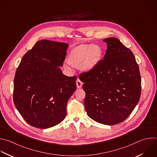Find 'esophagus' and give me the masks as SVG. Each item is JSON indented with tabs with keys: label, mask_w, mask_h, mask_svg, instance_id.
Segmentation results:
<instances>
[{
	"label": "esophagus",
	"mask_w": 157,
	"mask_h": 157,
	"mask_svg": "<svg viewBox=\"0 0 157 157\" xmlns=\"http://www.w3.org/2000/svg\"><path fill=\"white\" fill-rule=\"evenodd\" d=\"M76 83V86H77V87H78V89L81 88V87H82V84H83V83H82L79 79H77Z\"/></svg>",
	"instance_id": "1"
}]
</instances>
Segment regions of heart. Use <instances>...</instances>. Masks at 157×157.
I'll return each instance as SVG.
<instances>
[{
  "instance_id": "b5f03b06",
  "label": "heart",
  "mask_w": 157,
  "mask_h": 157,
  "mask_svg": "<svg viewBox=\"0 0 157 157\" xmlns=\"http://www.w3.org/2000/svg\"><path fill=\"white\" fill-rule=\"evenodd\" d=\"M101 54L100 47L97 45L80 44L71 50L67 62L71 67L79 68L84 73H89L97 67Z\"/></svg>"
}]
</instances>
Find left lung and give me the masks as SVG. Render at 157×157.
Returning <instances> with one entry per match:
<instances>
[{
    "mask_svg": "<svg viewBox=\"0 0 157 157\" xmlns=\"http://www.w3.org/2000/svg\"><path fill=\"white\" fill-rule=\"evenodd\" d=\"M107 44L103 60L90 72L79 75L86 92L87 114L95 121L114 125L124 121L139 102L141 79L132 51L115 37Z\"/></svg>",
    "mask_w": 157,
    "mask_h": 157,
    "instance_id": "1",
    "label": "left lung"
}]
</instances>
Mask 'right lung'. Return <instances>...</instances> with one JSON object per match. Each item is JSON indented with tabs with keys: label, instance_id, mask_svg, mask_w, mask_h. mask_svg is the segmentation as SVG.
<instances>
[{
	"label": "right lung",
	"instance_id": "add662e5",
	"mask_svg": "<svg viewBox=\"0 0 157 157\" xmlns=\"http://www.w3.org/2000/svg\"><path fill=\"white\" fill-rule=\"evenodd\" d=\"M68 44L37 41L22 58L14 79L13 101L31 126L47 129L66 117L67 102L76 89V76L63 74Z\"/></svg>",
	"mask_w": 157,
	"mask_h": 157
}]
</instances>
